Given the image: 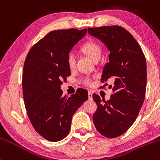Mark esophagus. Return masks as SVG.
<instances>
[{
  "mask_svg": "<svg viewBox=\"0 0 160 160\" xmlns=\"http://www.w3.org/2000/svg\"><path fill=\"white\" fill-rule=\"evenodd\" d=\"M88 98H89V100H92V92L91 91L88 92Z\"/></svg>",
  "mask_w": 160,
  "mask_h": 160,
  "instance_id": "34e87169",
  "label": "esophagus"
}]
</instances>
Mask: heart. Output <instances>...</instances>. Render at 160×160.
Returning a JSON list of instances; mask_svg holds the SVG:
<instances>
[{
	"label": "heart",
	"mask_w": 160,
	"mask_h": 160,
	"mask_svg": "<svg viewBox=\"0 0 160 160\" xmlns=\"http://www.w3.org/2000/svg\"><path fill=\"white\" fill-rule=\"evenodd\" d=\"M81 50L84 52L86 56H88L93 61H98L102 57V47L99 46L97 43L95 42H88L85 44L82 45L81 47ZM66 62H67L68 66L70 69H74L76 65V57L73 52H69L68 54L67 58H66ZM92 78L90 77H82L80 79V83L83 85L90 86L92 85Z\"/></svg>",
	"instance_id": "b5f03b06"
}]
</instances>
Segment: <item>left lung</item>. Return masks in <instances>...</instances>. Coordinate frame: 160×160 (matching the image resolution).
I'll return each instance as SVG.
<instances>
[{
	"instance_id": "obj_1",
	"label": "left lung",
	"mask_w": 160,
	"mask_h": 160,
	"mask_svg": "<svg viewBox=\"0 0 160 160\" xmlns=\"http://www.w3.org/2000/svg\"><path fill=\"white\" fill-rule=\"evenodd\" d=\"M88 32L102 40L110 51V62L104 66L102 82L113 81V86H109L113 94L107 102L92 95L97 104L93 122L99 133L113 138L131 127L142 107L147 86L146 59L136 40L124 28H89Z\"/></svg>"
}]
</instances>
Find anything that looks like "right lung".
I'll list each match as a JSON object with an SVG mask.
<instances>
[{
    "instance_id": "add662e5",
    "label": "right lung",
    "mask_w": 160,
    "mask_h": 160,
    "mask_svg": "<svg viewBox=\"0 0 160 160\" xmlns=\"http://www.w3.org/2000/svg\"><path fill=\"white\" fill-rule=\"evenodd\" d=\"M87 30L75 28L50 32L28 53L22 72L25 106L33 127L50 141L67 136L77 110L88 99V92L62 96V80L71 75L66 58Z\"/></svg>"
}]
</instances>
